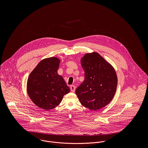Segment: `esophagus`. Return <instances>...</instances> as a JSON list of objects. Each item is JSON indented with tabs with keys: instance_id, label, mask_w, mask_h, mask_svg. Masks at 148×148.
I'll use <instances>...</instances> for the list:
<instances>
[{
	"instance_id": "1",
	"label": "esophagus",
	"mask_w": 148,
	"mask_h": 148,
	"mask_svg": "<svg viewBox=\"0 0 148 148\" xmlns=\"http://www.w3.org/2000/svg\"><path fill=\"white\" fill-rule=\"evenodd\" d=\"M75 89H76L75 86H74V85H71V90L72 92H74L75 91Z\"/></svg>"
}]
</instances>
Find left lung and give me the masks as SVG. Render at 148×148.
Wrapping results in <instances>:
<instances>
[{"label":"left lung","instance_id":"1","mask_svg":"<svg viewBox=\"0 0 148 148\" xmlns=\"http://www.w3.org/2000/svg\"><path fill=\"white\" fill-rule=\"evenodd\" d=\"M81 64L84 81L75 91L80 103L95 111L105 107L113 99L117 89L114 68L96 52L85 54Z\"/></svg>","mask_w":148,"mask_h":148}]
</instances>
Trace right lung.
I'll return each instance as SVG.
<instances>
[{"instance_id":"right-lung-1","label":"right lung","mask_w":148,"mask_h":148,"mask_svg":"<svg viewBox=\"0 0 148 148\" xmlns=\"http://www.w3.org/2000/svg\"><path fill=\"white\" fill-rule=\"evenodd\" d=\"M60 60L56 57L40 61L29 74L27 90L32 101L48 110L58 106L63 96L70 92L63 76L58 73Z\"/></svg>"}]
</instances>
